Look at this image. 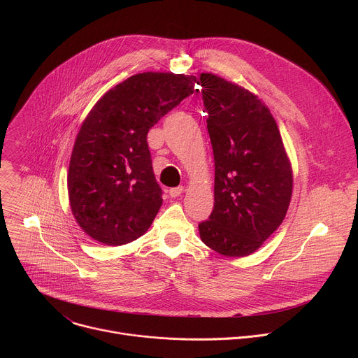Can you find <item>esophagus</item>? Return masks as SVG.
I'll return each instance as SVG.
<instances>
[{
	"instance_id": "obj_1",
	"label": "esophagus",
	"mask_w": 358,
	"mask_h": 358,
	"mask_svg": "<svg viewBox=\"0 0 358 358\" xmlns=\"http://www.w3.org/2000/svg\"><path fill=\"white\" fill-rule=\"evenodd\" d=\"M169 192H170V196H171V198H177V196H180V195L184 192V187L171 188Z\"/></svg>"
}]
</instances>
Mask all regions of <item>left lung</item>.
Listing matches in <instances>:
<instances>
[{
    "instance_id": "8db88e82",
    "label": "left lung",
    "mask_w": 358,
    "mask_h": 358,
    "mask_svg": "<svg viewBox=\"0 0 358 358\" xmlns=\"http://www.w3.org/2000/svg\"><path fill=\"white\" fill-rule=\"evenodd\" d=\"M214 162V210L202 221V242L224 257L257 250L287 213L293 176L278 124L249 90L201 73Z\"/></svg>"
}]
</instances>
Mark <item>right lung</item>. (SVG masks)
Returning <instances> with one entry per match:
<instances>
[{
    "label": "right lung",
    "instance_id": "1",
    "mask_svg": "<svg viewBox=\"0 0 358 358\" xmlns=\"http://www.w3.org/2000/svg\"><path fill=\"white\" fill-rule=\"evenodd\" d=\"M196 78L163 72L130 76L101 96L78 133L68 173L72 214L94 241L117 246L155 221L162 188L147 133L194 93Z\"/></svg>",
    "mask_w": 358,
    "mask_h": 358
}]
</instances>
